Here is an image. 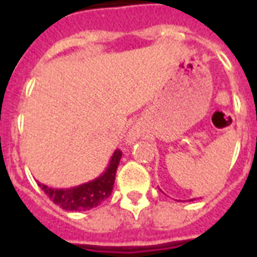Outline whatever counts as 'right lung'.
Listing matches in <instances>:
<instances>
[{
    "label": "right lung",
    "mask_w": 257,
    "mask_h": 257,
    "mask_svg": "<svg viewBox=\"0 0 257 257\" xmlns=\"http://www.w3.org/2000/svg\"><path fill=\"white\" fill-rule=\"evenodd\" d=\"M122 152L116 149L113 153L112 159L109 161L102 173L98 177L90 180L88 183L81 185L65 189L50 188L45 184L38 183L41 189L49 196V199L54 204H57L65 211H89L92 208L100 205L105 199H108L112 193L113 184L116 179L117 167L120 164Z\"/></svg>",
    "instance_id": "1"
}]
</instances>
